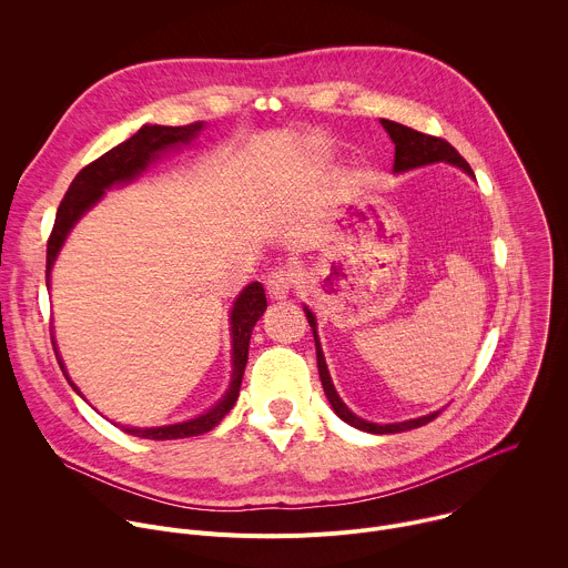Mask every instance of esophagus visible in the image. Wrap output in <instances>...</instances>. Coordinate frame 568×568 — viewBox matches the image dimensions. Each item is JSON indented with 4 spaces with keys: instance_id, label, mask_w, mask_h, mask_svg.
<instances>
[{
    "instance_id": "34e87169",
    "label": "esophagus",
    "mask_w": 568,
    "mask_h": 568,
    "mask_svg": "<svg viewBox=\"0 0 568 568\" xmlns=\"http://www.w3.org/2000/svg\"><path fill=\"white\" fill-rule=\"evenodd\" d=\"M292 287H294V274H292V270L281 267V270L272 272L270 278H267V294H270L274 301L287 298L290 292H292Z\"/></svg>"
}]
</instances>
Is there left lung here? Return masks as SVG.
Segmentation results:
<instances>
[{
    "label": "left lung",
    "mask_w": 568,
    "mask_h": 568,
    "mask_svg": "<svg viewBox=\"0 0 568 568\" xmlns=\"http://www.w3.org/2000/svg\"><path fill=\"white\" fill-rule=\"evenodd\" d=\"M379 123L384 125V130L388 132L390 141L395 143V161H393V173H407V171H414V169H420V166H429V164H436V161H445V164H452V166H458L463 169L469 178H474L471 169L467 161L458 154V150L454 145H449L445 139H438V136H432V134H423L414 128H407L402 123H395V121H388V119H379ZM305 310V316H307V323L312 328V335H314V346H316V364H318V377H321V384H323V390H326V397L328 402L333 404L335 414L348 423L351 427L359 429V432H368V434H399V432H409V429H416V427H423L427 423H432L440 412H434V414H427V416H420V418H414V420H404V423H393V425H377V423H368L359 416H355L344 399L339 397V393L335 390V384H333V377L328 373V364H326V357H323V351H321V342H318V335H316V318L314 314Z\"/></svg>",
    "instance_id": "obj_1"
}]
</instances>
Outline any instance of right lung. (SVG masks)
Listing matches in <instances>:
<instances>
[{
  "instance_id": "add662e5",
  "label": "right lung",
  "mask_w": 568,
  "mask_h": 568,
  "mask_svg": "<svg viewBox=\"0 0 568 568\" xmlns=\"http://www.w3.org/2000/svg\"><path fill=\"white\" fill-rule=\"evenodd\" d=\"M200 130H204V121H197L191 125H180V128L143 125L128 141L119 143L116 148H112L110 152H105L103 156L92 161L90 166H85L73 178L69 191L64 193V197L58 206L53 231L47 242V287H49V278H51V267L64 245L69 231L105 195V191L112 186L132 182L152 164L154 159H159V154H164L178 145L191 143L200 134ZM265 307H267V298H265V290L258 281H254L252 285H247L237 294V298L231 307V316H229L233 373H231L229 390L222 395L220 402H215V407H211L206 414H202L193 420H184L178 425L121 427V429L130 436L148 438V440H178V438H191V436L206 434L215 425H220V420L233 409V404L237 399L242 375H245V366H247V357H250L252 331L256 326V321L263 316ZM53 351H55V342H53ZM55 357H58V364H60L67 382L75 388V384L69 379V375L64 371V364H62L58 351H55ZM75 393L80 395L78 388H75Z\"/></svg>"
}]
</instances>
